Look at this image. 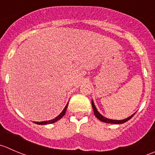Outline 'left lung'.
Returning a JSON list of instances; mask_svg holds the SVG:
<instances>
[{"instance_id":"left-lung-1","label":"left lung","mask_w":155,"mask_h":155,"mask_svg":"<svg viewBox=\"0 0 155 155\" xmlns=\"http://www.w3.org/2000/svg\"><path fill=\"white\" fill-rule=\"evenodd\" d=\"M91 105H92L93 110H94V114L96 117H97L98 120H100L101 121H102V122L107 123V124H124V123H126L127 121H128L129 120L131 119L133 116H134V114H136V113H135V114H133V115H131L130 117H129L126 118V119H124V120H112V119H109V118L104 117L103 115H101V114L100 113L98 112V110H97V108H96L95 105H94V101H93L92 100H91Z\"/></svg>"}]
</instances>
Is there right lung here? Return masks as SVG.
<instances>
[{
	"instance_id": "right-lung-1",
	"label": "right lung",
	"mask_w": 155,
	"mask_h": 155,
	"mask_svg": "<svg viewBox=\"0 0 155 155\" xmlns=\"http://www.w3.org/2000/svg\"><path fill=\"white\" fill-rule=\"evenodd\" d=\"M68 104H67V105L65 106V107H64V109L63 110L62 112L61 113V114H59V115L57 117H55L54 119L53 120H48V121H42V122H34L35 124H38V125H46V124H54V123L57 122L58 120H59L60 119H61V118L63 117L64 116V114H66V111H67V106H68Z\"/></svg>"
}]
</instances>
